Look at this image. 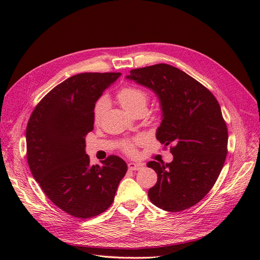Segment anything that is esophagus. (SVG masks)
<instances>
[{"label":"esophagus","mask_w":260,"mask_h":260,"mask_svg":"<svg viewBox=\"0 0 260 260\" xmlns=\"http://www.w3.org/2000/svg\"><path fill=\"white\" fill-rule=\"evenodd\" d=\"M127 167H128V170H132V171H138V170H140V169H142V168H143V165H142V163L129 162L128 165H127Z\"/></svg>","instance_id":"obj_1"}]
</instances>
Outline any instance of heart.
<instances>
[{"label":"heart","instance_id":"heart-1","mask_svg":"<svg viewBox=\"0 0 260 260\" xmlns=\"http://www.w3.org/2000/svg\"><path fill=\"white\" fill-rule=\"evenodd\" d=\"M117 100L119 104L125 109V111L129 114H136L140 111H146V105L149 100L148 92L139 86L135 85H126L123 86L119 91L117 92ZM107 107V100L106 98H100L98 102L95 103L93 108V121L95 123L100 122L104 112L106 111ZM142 140L141 137L136 138L133 141H124L122 143V151L133 155L135 154V144L139 143Z\"/></svg>","mask_w":260,"mask_h":260}]
</instances>
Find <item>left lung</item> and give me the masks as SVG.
<instances>
[{
	"label": "left lung",
	"instance_id": "obj_1",
	"mask_svg": "<svg viewBox=\"0 0 260 260\" xmlns=\"http://www.w3.org/2000/svg\"><path fill=\"white\" fill-rule=\"evenodd\" d=\"M156 92L162 121L157 139L174 156L171 163L149 161L158 176L148 198L168 212L195 206L218 179L228 154V127L214 94L194 78L169 64L132 70L126 77Z\"/></svg>",
	"mask_w": 260,
	"mask_h": 260
}]
</instances>
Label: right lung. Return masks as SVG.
Listing matches in <instances>:
<instances>
[{"instance_id":"obj_1","label":"right lung","mask_w":260,"mask_h":260,"mask_svg":"<svg viewBox=\"0 0 260 260\" xmlns=\"http://www.w3.org/2000/svg\"><path fill=\"white\" fill-rule=\"evenodd\" d=\"M120 73H84L53 87L35 107L26 127L27 162L58 208L86 219L105 212L127 166L118 156L90 166L85 136L93 129V108Z\"/></svg>"}]
</instances>
